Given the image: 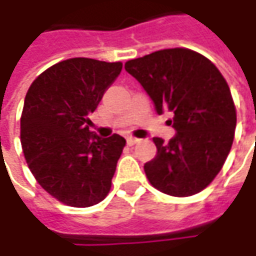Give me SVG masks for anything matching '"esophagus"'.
<instances>
[{"label":"esophagus","instance_id":"34e87169","mask_svg":"<svg viewBox=\"0 0 256 256\" xmlns=\"http://www.w3.org/2000/svg\"><path fill=\"white\" fill-rule=\"evenodd\" d=\"M136 142H140L138 138H134V136H128V138H126V144H128V145H135Z\"/></svg>","mask_w":256,"mask_h":256}]
</instances>
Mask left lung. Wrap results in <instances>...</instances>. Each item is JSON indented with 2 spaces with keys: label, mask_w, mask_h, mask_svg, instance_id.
Wrapping results in <instances>:
<instances>
[{
  "label": "left lung",
  "mask_w": 256,
  "mask_h": 256,
  "mask_svg": "<svg viewBox=\"0 0 256 256\" xmlns=\"http://www.w3.org/2000/svg\"><path fill=\"white\" fill-rule=\"evenodd\" d=\"M156 112L168 110L175 136L154 138L156 156L144 165L148 181L164 194L191 196L221 171L234 142L236 111L220 70L188 48L155 51L125 62Z\"/></svg>",
  "instance_id": "left-lung-1"
}]
</instances>
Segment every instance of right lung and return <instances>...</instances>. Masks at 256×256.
I'll return each mask as SVG.
<instances>
[{"mask_svg": "<svg viewBox=\"0 0 256 256\" xmlns=\"http://www.w3.org/2000/svg\"><path fill=\"white\" fill-rule=\"evenodd\" d=\"M121 70V62L65 60L38 75L25 95L21 145L28 168L65 205L92 206L111 190L125 140L91 132L90 115Z\"/></svg>", "mask_w": 256, "mask_h": 256, "instance_id": "obj_1", "label": "right lung"}]
</instances>
